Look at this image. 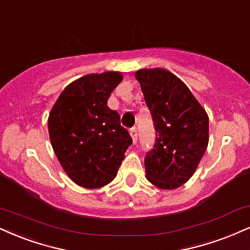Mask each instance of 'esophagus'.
Instances as JSON below:
<instances>
[{"instance_id":"1","label":"esophagus","mask_w":250,"mask_h":250,"mask_svg":"<svg viewBox=\"0 0 250 250\" xmlns=\"http://www.w3.org/2000/svg\"><path fill=\"white\" fill-rule=\"evenodd\" d=\"M129 133H130V136H131V138H133V142L136 143V141H137V130H136V128H135V127L131 128Z\"/></svg>"}]
</instances>
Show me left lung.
I'll return each instance as SVG.
<instances>
[{
    "label": "left lung",
    "instance_id": "obj_1",
    "mask_svg": "<svg viewBox=\"0 0 250 250\" xmlns=\"http://www.w3.org/2000/svg\"><path fill=\"white\" fill-rule=\"evenodd\" d=\"M151 113L154 148L144 158L146 178L163 190L191 178L208 144V116L188 86L164 68L135 74Z\"/></svg>",
    "mask_w": 250,
    "mask_h": 250
}]
</instances>
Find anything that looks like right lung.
I'll return each mask as SVG.
<instances>
[{
  "mask_svg": "<svg viewBox=\"0 0 250 250\" xmlns=\"http://www.w3.org/2000/svg\"><path fill=\"white\" fill-rule=\"evenodd\" d=\"M121 81L119 72L80 78L62 92L50 113L55 154L68 177L83 188H98L112 182L133 143L119 113L107 106Z\"/></svg>",
  "mask_w": 250,
  "mask_h": 250,
  "instance_id": "add662e5",
  "label": "right lung"
}]
</instances>
